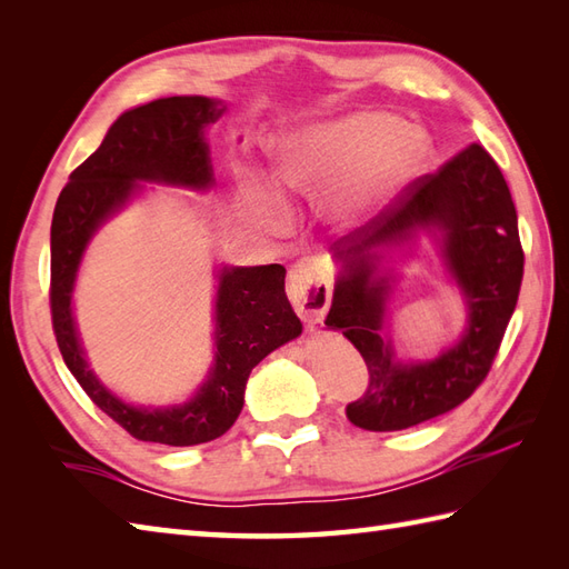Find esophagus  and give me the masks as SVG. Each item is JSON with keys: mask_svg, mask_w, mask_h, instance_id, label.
Returning <instances> with one entry per match:
<instances>
[{"mask_svg": "<svg viewBox=\"0 0 569 569\" xmlns=\"http://www.w3.org/2000/svg\"><path fill=\"white\" fill-rule=\"evenodd\" d=\"M288 300L310 328L322 322L330 308V283L318 259H303L293 266L288 273Z\"/></svg>", "mask_w": 569, "mask_h": 569, "instance_id": "esophagus-1", "label": "esophagus"}]
</instances>
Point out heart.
<instances>
[{
    "label": "heart",
    "instance_id": "b5f03b06",
    "mask_svg": "<svg viewBox=\"0 0 569 569\" xmlns=\"http://www.w3.org/2000/svg\"><path fill=\"white\" fill-rule=\"evenodd\" d=\"M430 159V141L420 129L386 112H355L308 129L278 149L276 180L288 192L320 198L335 227H352L413 180ZM253 212L276 227L281 204L247 180Z\"/></svg>",
    "mask_w": 569,
    "mask_h": 569
}]
</instances>
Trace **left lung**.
I'll use <instances>...</instances> for the list:
<instances>
[{"instance_id":"obj_1","label":"left lung","mask_w":569,"mask_h":569,"mask_svg":"<svg viewBox=\"0 0 569 569\" xmlns=\"http://www.w3.org/2000/svg\"><path fill=\"white\" fill-rule=\"evenodd\" d=\"M418 228L441 234L446 264L466 296L468 328L440 358L403 366L382 330L395 277L380 269V249L405 243ZM330 249L342 271L325 325L342 330L369 369L367 391L347 406L349 422L373 432L406 430L465 403L487 379L523 281L511 190L487 149L471 143L438 173L416 178Z\"/></svg>"}]
</instances>
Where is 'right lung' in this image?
<instances>
[{
  "label": "right lung",
  "instance_id": "obj_1",
  "mask_svg": "<svg viewBox=\"0 0 569 569\" xmlns=\"http://www.w3.org/2000/svg\"><path fill=\"white\" fill-rule=\"evenodd\" d=\"M222 112V100L200 94L161 98L124 112L107 131L100 149L70 173L53 210L51 320L58 349L92 403L143 442L188 447L220 438L241 413L251 369L303 332L286 298L281 263L224 266L214 300V365L188 403L129 406L107 391L84 361L72 320V288L84 247L102 222L137 196L139 180L210 188L214 178L204 129Z\"/></svg>",
  "mask_w": 569,
  "mask_h": 569
}]
</instances>
